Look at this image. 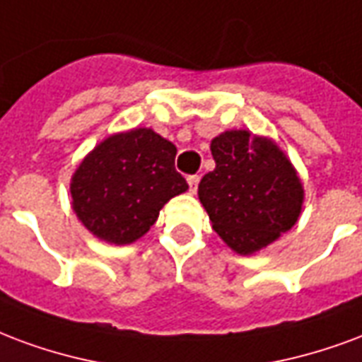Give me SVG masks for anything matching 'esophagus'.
I'll list each match as a JSON object with an SVG mask.
<instances>
[{"label":"esophagus","mask_w":362,"mask_h":362,"mask_svg":"<svg viewBox=\"0 0 362 362\" xmlns=\"http://www.w3.org/2000/svg\"><path fill=\"white\" fill-rule=\"evenodd\" d=\"M188 184H189V192L195 194V192H197V184H199V176H197V174L188 176Z\"/></svg>","instance_id":"esophagus-1"}]
</instances>
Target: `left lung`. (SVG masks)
<instances>
[{
    "label": "left lung",
    "instance_id": "8db88e82",
    "mask_svg": "<svg viewBox=\"0 0 362 362\" xmlns=\"http://www.w3.org/2000/svg\"><path fill=\"white\" fill-rule=\"evenodd\" d=\"M216 167L197 195L213 228L230 249L251 255L293 226L303 207V184L282 149L247 130H226L211 141Z\"/></svg>",
    "mask_w": 362,
    "mask_h": 362
}]
</instances>
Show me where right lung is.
<instances>
[{"mask_svg": "<svg viewBox=\"0 0 362 362\" xmlns=\"http://www.w3.org/2000/svg\"><path fill=\"white\" fill-rule=\"evenodd\" d=\"M174 157L176 146L151 128L109 136L72 174V209L78 221L115 245L140 240L163 205L188 189Z\"/></svg>", "mask_w": 362, "mask_h": 362, "instance_id": "right-lung-1", "label": "right lung"}]
</instances>
